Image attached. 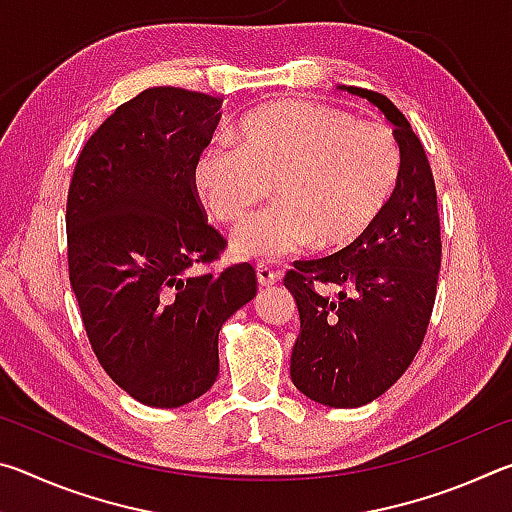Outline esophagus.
<instances>
[{
    "mask_svg": "<svg viewBox=\"0 0 512 512\" xmlns=\"http://www.w3.org/2000/svg\"><path fill=\"white\" fill-rule=\"evenodd\" d=\"M255 273H257V282L262 284V287H271V284L277 282V277H280L271 266H266V264H257Z\"/></svg>",
    "mask_w": 512,
    "mask_h": 512,
    "instance_id": "esophagus-1",
    "label": "esophagus"
}]
</instances>
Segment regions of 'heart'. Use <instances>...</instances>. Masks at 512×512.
<instances>
[{
	"mask_svg": "<svg viewBox=\"0 0 512 512\" xmlns=\"http://www.w3.org/2000/svg\"><path fill=\"white\" fill-rule=\"evenodd\" d=\"M400 146L386 126L314 101H277L239 121L232 144L198 153L192 183L221 223H237L275 201L232 235L241 259H282L309 246L345 248L375 225L400 180Z\"/></svg>",
	"mask_w": 512,
	"mask_h": 512,
	"instance_id": "obj_1",
	"label": "heart"
}]
</instances>
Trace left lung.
Returning a JSON list of instances; mask_svg holds the SVG:
<instances>
[{
	"label": "left lung",
	"mask_w": 512,
	"mask_h": 512,
	"mask_svg": "<svg viewBox=\"0 0 512 512\" xmlns=\"http://www.w3.org/2000/svg\"><path fill=\"white\" fill-rule=\"evenodd\" d=\"M393 124L400 180L375 225L323 259L296 262L284 287L296 298L300 334L291 381L302 395L334 409H357L386 393L411 366L427 332L440 271L436 185L418 135L384 94L352 85ZM316 283L341 286L336 299Z\"/></svg>",
	"instance_id": "left-lung-1"
}]
</instances>
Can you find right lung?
Returning a JSON list of instances; mask_svg holds the SVG:
<instances>
[{
  "label": "right lung",
  "mask_w": 512,
  "mask_h": 512,
  "mask_svg": "<svg viewBox=\"0 0 512 512\" xmlns=\"http://www.w3.org/2000/svg\"><path fill=\"white\" fill-rule=\"evenodd\" d=\"M221 103L140 92L94 131L69 183V282L85 332L110 379L155 409L210 391L221 327L257 293L250 264L194 273L225 248L192 183Z\"/></svg>",
  "instance_id": "1"
}]
</instances>
